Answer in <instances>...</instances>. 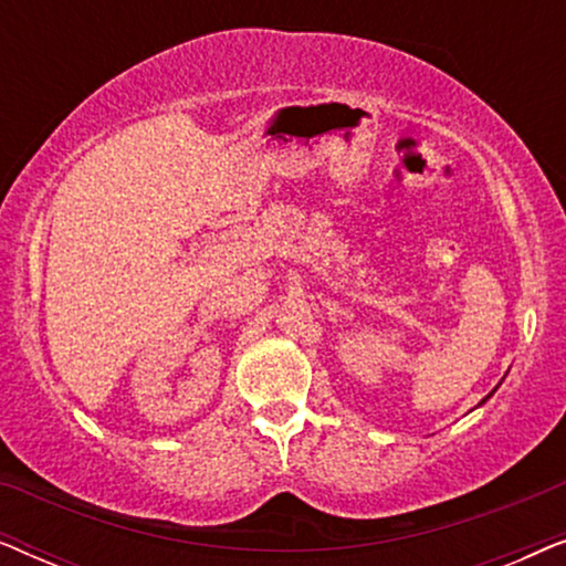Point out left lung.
Here are the masks:
<instances>
[{
    "label": "left lung",
    "mask_w": 566,
    "mask_h": 566,
    "mask_svg": "<svg viewBox=\"0 0 566 566\" xmlns=\"http://www.w3.org/2000/svg\"><path fill=\"white\" fill-rule=\"evenodd\" d=\"M494 391H497V386H494ZM494 391H492V394H494ZM492 394H486V397H484L482 401H479V405H484V401H486V399H490V397H492Z\"/></svg>",
    "instance_id": "obj_1"
}]
</instances>
